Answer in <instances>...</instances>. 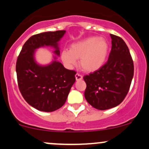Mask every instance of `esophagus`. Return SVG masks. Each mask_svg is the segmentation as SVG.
<instances>
[{"instance_id":"1","label":"esophagus","mask_w":149,"mask_h":149,"mask_svg":"<svg viewBox=\"0 0 149 149\" xmlns=\"http://www.w3.org/2000/svg\"><path fill=\"white\" fill-rule=\"evenodd\" d=\"M75 77H76V81H81V80L83 79V76L81 74H79V73H76Z\"/></svg>"}]
</instances>
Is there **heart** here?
Listing matches in <instances>:
<instances>
[{"label":"heart","mask_w":149,"mask_h":149,"mask_svg":"<svg viewBox=\"0 0 149 149\" xmlns=\"http://www.w3.org/2000/svg\"><path fill=\"white\" fill-rule=\"evenodd\" d=\"M109 51V44L104 38L90 37L70 46L61 52V59L68 67L74 66L80 59L81 68L86 72H94L104 65Z\"/></svg>","instance_id":"obj_1"}]
</instances>
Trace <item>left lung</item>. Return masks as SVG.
<instances>
[{
	"label": "left lung",
	"mask_w": 149,
	"mask_h": 149,
	"mask_svg": "<svg viewBox=\"0 0 149 149\" xmlns=\"http://www.w3.org/2000/svg\"><path fill=\"white\" fill-rule=\"evenodd\" d=\"M108 61L99 70L83 77L85 98L91 105L105 110L119 105L129 92L134 76V63L125 41L110 34Z\"/></svg>",
	"instance_id": "8db88e82"
}]
</instances>
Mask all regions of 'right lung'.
<instances>
[{"instance_id": "obj_1", "label": "right lung", "mask_w": 149, "mask_h": 149, "mask_svg": "<svg viewBox=\"0 0 149 149\" xmlns=\"http://www.w3.org/2000/svg\"><path fill=\"white\" fill-rule=\"evenodd\" d=\"M65 33V30H58L32 36L17 57L16 73L19 91L27 103L42 112H53L61 107L76 81V71L66 69L56 60L60 55L58 42ZM44 46L55 49L53 61L47 65H39L34 57L35 51Z\"/></svg>"}]
</instances>
